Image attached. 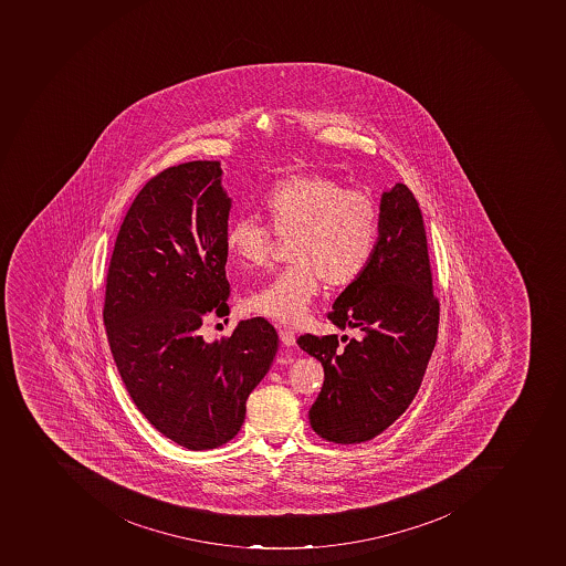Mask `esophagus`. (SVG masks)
Here are the masks:
<instances>
[{
	"label": "esophagus",
	"mask_w": 566,
	"mask_h": 566,
	"mask_svg": "<svg viewBox=\"0 0 566 566\" xmlns=\"http://www.w3.org/2000/svg\"><path fill=\"white\" fill-rule=\"evenodd\" d=\"M280 338L285 346H294L295 344V333L292 329L281 328Z\"/></svg>",
	"instance_id": "34e87169"
}]
</instances>
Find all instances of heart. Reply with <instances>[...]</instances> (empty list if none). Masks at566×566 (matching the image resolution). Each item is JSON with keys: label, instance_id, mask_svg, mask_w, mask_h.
Instances as JSON below:
<instances>
[{"label": "heart", "instance_id": "1", "mask_svg": "<svg viewBox=\"0 0 566 566\" xmlns=\"http://www.w3.org/2000/svg\"><path fill=\"white\" fill-rule=\"evenodd\" d=\"M262 208L274 233L290 237L292 263L248 295L242 308L297 326L308 317L323 281L343 289L369 266L380 228L378 208L366 191L317 174L281 179L263 196ZM272 240L265 223L245 217L229 223L223 237L229 256L243 269L265 265Z\"/></svg>", "mask_w": 566, "mask_h": 566}]
</instances>
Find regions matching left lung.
<instances>
[{"instance_id":"1","label":"left lung","mask_w":566,"mask_h":566,"mask_svg":"<svg viewBox=\"0 0 566 566\" xmlns=\"http://www.w3.org/2000/svg\"><path fill=\"white\" fill-rule=\"evenodd\" d=\"M375 254L328 314L357 337L301 335L303 352L324 367L310 424L337 444L369 441L395 423L418 395L439 328L427 233L407 186L384 191Z\"/></svg>"}]
</instances>
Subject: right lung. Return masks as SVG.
Masks as SVG:
<instances>
[{
    "label": "right lung",
    "instance_id": "obj_1",
    "mask_svg": "<svg viewBox=\"0 0 566 566\" xmlns=\"http://www.w3.org/2000/svg\"><path fill=\"white\" fill-rule=\"evenodd\" d=\"M229 209L220 161L159 171L128 208L107 271L104 324L119 376L150 424L188 450L237 436L280 344L263 317L214 343L200 335L208 315H229Z\"/></svg>",
    "mask_w": 566,
    "mask_h": 566
}]
</instances>
